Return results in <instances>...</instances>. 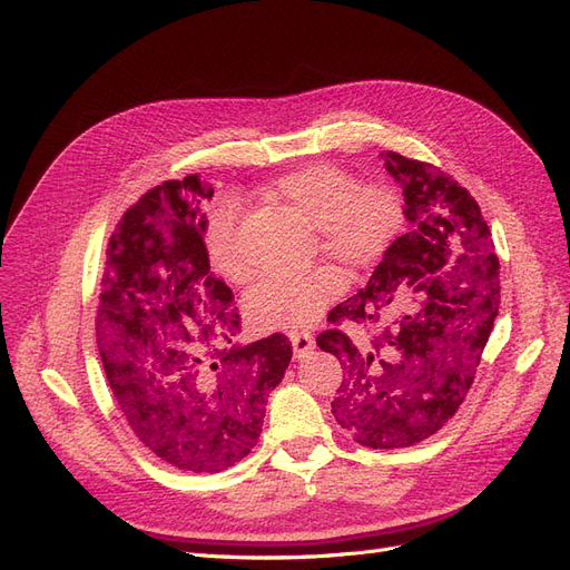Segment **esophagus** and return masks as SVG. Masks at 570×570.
<instances>
[{
  "label": "esophagus",
  "mask_w": 570,
  "mask_h": 570,
  "mask_svg": "<svg viewBox=\"0 0 570 570\" xmlns=\"http://www.w3.org/2000/svg\"><path fill=\"white\" fill-rule=\"evenodd\" d=\"M289 342H292V350H295L297 358H304L308 352L316 347L314 335H308V333H292Z\"/></svg>",
  "instance_id": "34e87169"
}]
</instances>
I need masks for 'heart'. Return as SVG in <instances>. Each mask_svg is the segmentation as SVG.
Returning <instances> with one entry per match:
<instances>
[{"instance_id": "1", "label": "heart", "mask_w": 570, "mask_h": 570, "mask_svg": "<svg viewBox=\"0 0 570 570\" xmlns=\"http://www.w3.org/2000/svg\"><path fill=\"white\" fill-rule=\"evenodd\" d=\"M271 199L316 230L318 247L350 266H368L383 256L402 226V206L387 185H356L333 164H312L271 185ZM235 212L218 206L209 223L214 266L233 281L247 273L228 262ZM347 278L335 266L304 275H275L258 283L247 297V318L256 333H287L314 325L340 295Z\"/></svg>"}]
</instances>
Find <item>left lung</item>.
<instances>
[{
  "label": "left lung",
  "mask_w": 570,
  "mask_h": 570,
  "mask_svg": "<svg viewBox=\"0 0 570 570\" xmlns=\"http://www.w3.org/2000/svg\"><path fill=\"white\" fill-rule=\"evenodd\" d=\"M381 157L402 187L411 228L327 321L392 325L366 347L342 331L316 342L347 368L335 421L358 444L396 450L438 433L469 394L499 314V258L469 189L430 164L396 151Z\"/></svg>",
  "instance_id": "8db88e82"
}]
</instances>
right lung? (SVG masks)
Returning <instances> with one entry per match:
<instances>
[{
	"instance_id": "add662e5",
	"label": "right lung",
	"mask_w": 570,
	"mask_h": 570,
	"mask_svg": "<svg viewBox=\"0 0 570 570\" xmlns=\"http://www.w3.org/2000/svg\"><path fill=\"white\" fill-rule=\"evenodd\" d=\"M212 197V185L187 176L130 206L111 235L97 308L101 366L132 433L195 473L252 452L292 358L285 335L233 342V292L202 239Z\"/></svg>"
}]
</instances>
